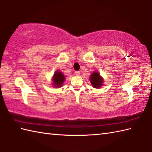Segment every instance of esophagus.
Segmentation results:
<instances>
[{"instance_id":"34e87169","label":"esophagus","mask_w":152,"mask_h":152,"mask_svg":"<svg viewBox=\"0 0 152 152\" xmlns=\"http://www.w3.org/2000/svg\"><path fill=\"white\" fill-rule=\"evenodd\" d=\"M80 71H76L75 72V74L76 76H78V75H80Z\"/></svg>"}]
</instances>
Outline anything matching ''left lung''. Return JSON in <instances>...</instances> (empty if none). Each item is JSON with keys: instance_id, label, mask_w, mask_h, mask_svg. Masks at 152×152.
Masks as SVG:
<instances>
[{"instance_id": "1", "label": "left lung", "mask_w": 152, "mask_h": 152, "mask_svg": "<svg viewBox=\"0 0 152 152\" xmlns=\"http://www.w3.org/2000/svg\"><path fill=\"white\" fill-rule=\"evenodd\" d=\"M90 80H91V83L92 86L94 87L95 88H99L102 85L103 80L100 76L99 73L97 72H93L91 76H90Z\"/></svg>"}]
</instances>
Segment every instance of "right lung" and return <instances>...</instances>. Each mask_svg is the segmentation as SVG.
<instances>
[{
  "mask_svg": "<svg viewBox=\"0 0 152 152\" xmlns=\"http://www.w3.org/2000/svg\"><path fill=\"white\" fill-rule=\"evenodd\" d=\"M64 80V76L59 71H56L54 74L53 82V85L56 88H59L63 85Z\"/></svg>",
  "mask_w": 152,
  "mask_h": 152,
  "instance_id": "right-lung-1",
  "label": "right lung"
}]
</instances>
